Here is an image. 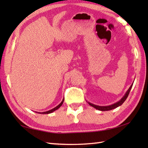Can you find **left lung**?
<instances>
[{"mask_svg":"<svg viewBox=\"0 0 148 148\" xmlns=\"http://www.w3.org/2000/svg\"><path fill=\"white\" fill-rule=\"evenodd\" d=\"M132 85H133V84H132V85L130 86V87L129 88V89L128 90V91L127 92V93H125V95H124V97H123V98L120 100H119V102L114 103V104L111 105V106H99L94 105V104H93V103H91L88 102L89 105L93 107L94 108H95V109H98V110H100V111H109V110H112L113 109H115L116 108H118V106L122 105L123 103L125 101V100H126V99H127L128 95H129V93L130 92V90L132 88Z\"/></svg>","mask_w":148,"mask_h":148,"instance_id":"left-lung-1","label":"left lung"}]
</instances>
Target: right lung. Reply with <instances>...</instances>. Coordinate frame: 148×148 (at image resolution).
I'll list each match as a JSON object with an SVG mask.
<instances>
[{
  "label": "right lung",
  "mask_w": 148,
  "mask_h": 148,
  "mask_svg": "<svg viewBox=\"0 0 148 148\" xmlns=\"http://www.w3.org/2000/svg\"><path fill=\"white\" fill-rule=\"evenodd\" d=\"M64 99H63V100L62 101V102L60 103V104L58 105V106H57L56 107H55V108H53V109H51V110H49V111H46V112H40V113H41V114H49V113H51L52 112H53V111H55V110H56V109H58L62 105V103H63V102H64ZM38 113H39V112H38Z\"/></svg>",
  "instance_id": "right-lung-1"
}]
</instances>
